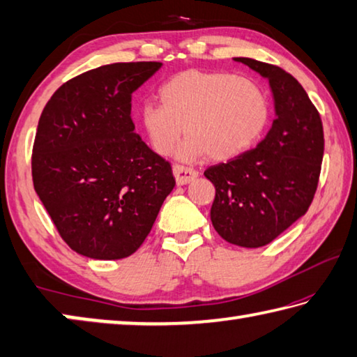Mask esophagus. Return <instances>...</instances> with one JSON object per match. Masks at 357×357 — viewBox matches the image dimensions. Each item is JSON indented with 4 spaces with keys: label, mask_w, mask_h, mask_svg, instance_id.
Instances as JSON below:
<instances>
[{
    "label": "esophagus",
    "mask_w": 357,
    "mask_h": 357,
    "mask_svg": "<svg viewBox=\"0 0 357 357\" xmlns=\"http://www.w3.org/2000/svg\"><path fill=\"white\" fill-rule=\"evenodd\" d=\"M173 174H174V179H176V184L184 185V184H189L190 181L195 179L198 176V172L193 170V168L184 167V165H174L173 167Z\"/></svg>",
    "instance_id": "34e87169"
}]
</instances>
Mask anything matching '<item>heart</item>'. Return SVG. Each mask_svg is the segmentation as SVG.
Instances as JSON below:
<instances>
[{
	"label": "heart",
	"instance_id": "obj_1",
	"mask_svg": "<svg viewBox=\"0 0 357 357\" xmlns=\"http://www.w3.org/2000/svg\"><path fill=\"white\" fill-rule=\"evenodd\" d=\"M159 98L160 104L142 107L144 134L160 155H170L183 134L189 135L178 151L187 162L234 159L259 140L271 116L261 84L229 72H179L162 84Z\"/></svg>",
	"mask_w": 357,
	"mask_h": 357
}]
</instances>
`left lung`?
I'll return each mask as SVG.
<instances>
[{
	"instance_id": "left-lung-1",
	"label": "left lung",
	"mask_w": 357,
	"mask_h": 357,
	"mask_svg": "<svg viewBox=\"0 0 357 357\" xmlns=\"http://www.w3.org/2000/svg\"><path fill=\"white\" fill-rule=\"evenodd\" d=\"M269 82L273 128L255 149L204 172L215 187L211 222L229 244L263 247L307 213L324 153L323 124L305 89L280 68L234 58Z\"/></svg>"
}]
</instances>
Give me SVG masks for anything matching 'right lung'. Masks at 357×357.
<instances>
[{"instance_id":"1","label":"right lung","mask_w":357,"mask_h":357,"mask_svg":"<svg viewBox=\"0 0 357 357\" xmlns=\"http://www.w3.org/2000/svg\"><path fill=\"white\" fill-rule=\"evenodd\" d=\"M162 63H113L59 86L40 114L34 190L72 250L94 259L134 253L174 187L172 165L135 134L132 93Z\"/></svg>"}]
</instances>
